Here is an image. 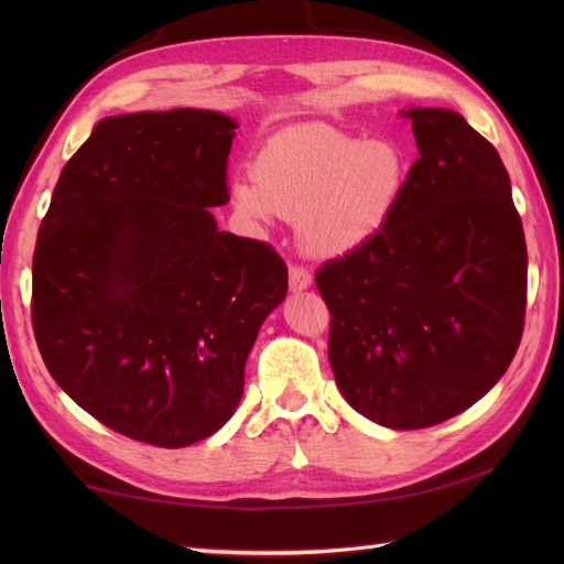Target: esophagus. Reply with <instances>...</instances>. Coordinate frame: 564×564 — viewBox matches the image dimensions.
I'll use <instances>...</instances> for the list:
<instances>
[{
    "label": "esophagus",
    "instance_id": "esophagus-1",
    "mask_svg": "<svg viewBox=\"0 0 564 564\" xmlns=\"http://www.w3.org/2000/svg\"><path fill=\"white\" fill-rule=\"evenodd\" d=\"M289 281H291V291L297 293V291L310 289V283H313V275H310V271L303 269V267H291Z\"/></svg>",
    "mask_w": 564,
    "mask_h": 564
}]
</instances>
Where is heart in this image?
<instances>
[{"label": "heart", "instance_id": "1", "mask_svg": "<svg viewBox=\"0 0 564 564\" xmlns=\"http://www.w3.org/2000/svg\"><path fill=\"white\" fill-rule=\"evenodd\" d=\"M404 184L406 158L394 142L301 126L263 142L251 174L230 182V196L249 223L297 220L313 254L341 257L386 225Z\"/></svg>", "mask_w": 564, "mask_h": 564}]
</instances>
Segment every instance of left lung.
Wrapping results in <instances>:
<instances>
[{
	"mask_svg": "<svg viewBox=\"0 0 564 564\" xmlns=\"http://www.w3.org/2000/svg\"><path fill=\"white\" fill-rule=\"evenodd\" d=\"M419 160L380 230L317 269L329 364L356 412L424 429L497 386L525 315V237L499 152L448 109H410Z\"/></svg>",
	"mask_w": 564,
	"mask_h": 564,
	"instance_id": "obj_1",
	"label": "left lung"
}]
</instances>
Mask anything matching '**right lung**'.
Here are the masks:
<instances>
[{
	"instance_id": "add662e5",
	"label": "right lung",
	"mask_w": 564,
	"mask_h": 564,
	"mask_svg": "<svg viewBox=\"0 0 564 564\" xmlns=\"http://www.w3.org/2000/svg\"><path fill=\"white\" fill-rule=\"evenodd\" d=\"M237 123L174 109L104 118L72 154L33 251L31 319L55 382L160 448L237 410L261 322L289 293L267 242L220 232Z\"/></svg>"
}]
</instances>
